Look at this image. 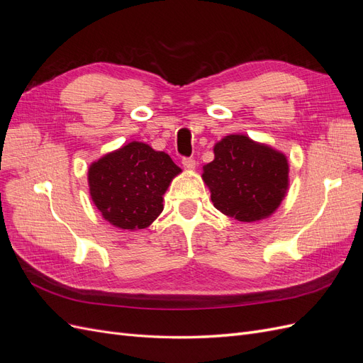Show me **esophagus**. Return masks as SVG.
Here are the masks:
<instances>
[{
    "label": "esophagus",
    "instance_id": "34e87169",
    "mask_svg": "<svg viewBox=\"0 0 363 363\" xmlns=\"http://www.w3.org/2000/svg\"><path fill=\"white\" fill-rule=\"evenodd\" d=\"M182 163L186 169H194L196 167V162L194 157H183Z\"/></svg>",
    "mask_w": 363,
    "mask_h": 363
}]
</instances>
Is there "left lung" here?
<instances>
[{
    "instance_id": "1",
    "label": "left lung",
    "mask_w": 363,
    "mask_h": 363,
    "mask_svg": "<svg viewBox=\"0 0 363 363\" xmlns=\"http://www.w3.org/2000/svg\"><path fill=\"white\" fill-rule=\"evenodd\" d=\"M213 152L215 159L203 167V180L219 212L242 223L276 212L289 184V164L283 152L245 135L225 136Z\"/></svg>"
}]
</instances>
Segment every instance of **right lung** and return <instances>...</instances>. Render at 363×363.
I'll use <instances>...</instances> for the list:
<instances>
[{"mask_svg":"<svg viewBox=\"0 0 363 363\" xmlns=\"http://www.w3.org/2000/svg\"><path fill=\"white\" fill-rule=\"evenodd\" d=\"M182 169L163 151L130 142L91 164L92 201L106 221L125 230L148 227L163 211L162 195Z\"/></svg>","mask_w":363,"mask_h":363,"instance_id":"1","label":"right lung"}]
</instances>
